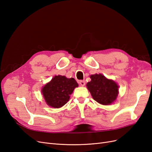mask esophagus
I'll use <instances>...</instances> for the list:
<instances>
[{"label":"esophagus","mask_w":152,"mask_h":152,"mask_svg":"<svg viewBox=\"0 0 152 152\" xmlns=\"http://www.w3.org/2000/svg\"><path fill=\"white\" fill-rule=\"evenodd\" d=\"M79 84H80L81 86H84L86 84V82L84 80H80L79 81Z\"/></svg>","instance_id":"esophagus-1"}]
</instances>
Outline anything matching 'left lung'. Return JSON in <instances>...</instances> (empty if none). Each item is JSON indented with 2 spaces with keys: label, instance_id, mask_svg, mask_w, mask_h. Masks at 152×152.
Instances as JSON below:
<instances>
[{
  "label": "left lung",
  "instance_id": "obj_1",
  "mask_svg": "<svg viewBox=\"0 0 152 152\" xmlns=\"http://www.w3.org/2000/svg\"><path fill=\"white\" fill-rule=\"evenodd\" d=\"M91 80L87 84V87L93 99L104 105L112 103L118 96V86L114 81L108 80L102 74L90 76Z\"/></svg>",
  "mask_w": 152,
  "mask_h": 152
}]
</instances>
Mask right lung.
Here are the masks:
<instances>
[{
  "mask_svg": "<svg viewBox=\"0 0 152 152\" xmlns=\"http://www.w3.org/2000/svg\"><path fill=\"white\" fill-rule=\"evenodd\" d=\"M79 86L73 78L67 79L65 76H54L42 89L45 102L50 107L58 108L65 105L70 99V95Z\"/></svg>",
  "mask_w": 152,
  "mask_h": 152,
  "instance_id": "1",
  "label": "right lung"
}]
</instances>
